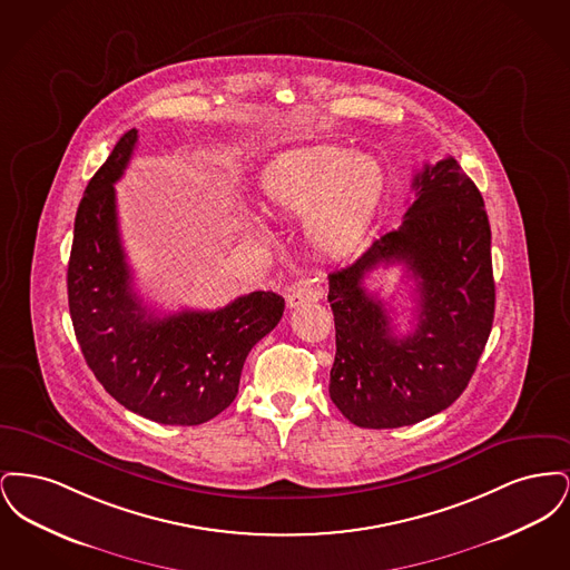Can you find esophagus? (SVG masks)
<instances>
[{
    "instance_id": "1",
    "label": "esophagus",
    "mask_w": 570,
    "mask_h": 570,
    "mask_svg": "<svg viewBox=\"0 0 570 570\" xmlns=\"http://www.w3.org/2000/svg\"><path fill=\"white\" fill-rule=\"evenodd\" d=\"M323 295H325V291H323L321 282H316V279H312V277H303V279H298L297 284L288 291L286 305H288V307H298V305H303V303L321 301Z\"/></svg>"
}]
</instances>
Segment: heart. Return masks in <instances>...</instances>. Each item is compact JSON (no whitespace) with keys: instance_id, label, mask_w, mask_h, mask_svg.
<instances>
[{"instance_id":"b5f03b06","label":"heart","mask_w":570,"mask_h":570,"mask_svg":"<svg viewBox=\"0 0 570 570\" xmlns=\"http://www.w3.org/2000/svg\"><path fill=\"white\" fill-rule=\"evenodd\" d=\"M386 186L372 154L335 145L284 151L258 177L265 203L275 212L303 216L309 244L326 254L351 249L367 230Z\"/></svg>"}]
</instances>
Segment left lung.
<instances>
[{
  "label": "left lung",
  "mask_w": 570,
  "mask_h": 570,
  "mask_svg": "<svg viewBox=\"0 0 570 570\" xmlns=\"http://www.w3.org/2000/svg\"><path fill=\"white\" fill-rule=\"evenodd\" d=\"M414 200L397 230L354 263L328 273L335 361L328 395L358 428L393 430L451 406L488 344L495 284L491 228L474 181L446 156L412 181ZM402 262L415 282V331L392 335L379 298L362 286L382 264Z\"/></svg>",
  "instance_id": "1"
}]
</instances>
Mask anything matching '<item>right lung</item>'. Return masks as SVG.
I'll return each mask as SVG.
<instances>
[{
  "instance_id": "add662e5",
  "label": "right lung",
  "mask_w": 570,
  "mask_h": 570,
  "mask_svg": "<svg viewBox=\"0 0 570 570\" xmlns=\"http://www.w3.org/2000/svg\"><path fill=\"white\" fill-rule=\"evenodd\" d=\"M135 128L117 140L82 194L68 263V305L82 356L119 404L163 425H200L233 404L245 356L272 333L284 298L272 291L214 312L158 316L132 288L115 184L132 158Z\"/></svg>"
}]
</instances>
